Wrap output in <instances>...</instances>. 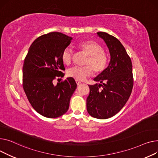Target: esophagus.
Masks as SVG:
<instances>
[{"mask_svg":"<svg viewBox=\"0 0 158 158\" xmlns=\"http://www.w3.org/2000/svg\"><path fill=\"white\" fill-rule=\"evenodd\" d=\"M75 81H76V83H77V84L78 85H79L80 83H81V81H80V80H75Z\"/></svg>","mask_w":158,"mask_h":158,"instance_id":"34e87169","label":"esophagus"}]
</instances>
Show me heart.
<instances>
[{
	"mask_svg": "<svg viewBox=\"0 0 158 158\" xmlns=\"http://www.w3.org/2000/svg\"><path fill=\"white\" fill-rule=\"evenodd\" d=\"M78 48L84 52L88 56L84 67L75 66L68 71V75L78 80H84L93 73H98L106 67L107 57L103 53V48L98 43L92 41H83L78 44ZM62 62L67 65L70 64L73 59V52L69 48H65L61 55Z\"/></svg>",
	"mask_w": 158,
	"mask_h": 158,
	"instance_id": "heart-1",
	"label": "heart"
}]
</instances>
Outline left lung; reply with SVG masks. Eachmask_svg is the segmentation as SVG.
Wrapping results in <instances>:
<instances>
[{"label": "left lung", "instance_id": "left-lung-1", "mask_svg": "<svg viewBox=\"0 0 158 158\" xmlns=\"http://www.w3.org/2000/svg\"><path fill=\"white\" fill-rule=\"evenodd\" d=\"M109 50L108 66L94 80L99 83L89 85L87 110L99 119L113 117L121 110L131 95L133 86L132 63L123 45L114 36L98 32Z\"/></svg>", "mask_w": 158, "mask_h": 158}]
</instances>
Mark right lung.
I'll use <instances>...</instances> for the list:
<instances>
[{
	"label": "right lung",
	"instance_id": "1",
	"mask_svg": "<svg viewBox=\"0 0 158 158\" xmlns=\"http://www.w3.org/2000/svg\"><path fill=\"white\" fill-rule=\"evenodd\" d=\"M73 38L53 32L37 38L31 44L23 66V87L37 112L48 118L59 117L69 109L77 88L73 78L53 85L56 77H63L65 70L61 55Z\"/></svg>",
	"mask_w": 158,
	"mask_h": 158
}]
</instances>
